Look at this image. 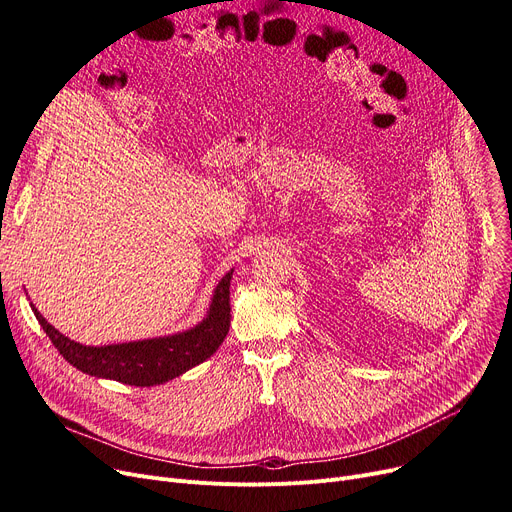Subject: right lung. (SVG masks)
I'll use <instances>...</instances> for the list:
<instances>
[{"label": "right lung", "instance_id": "1", "mask_svg": "<svg viewBox=\"0 0 512 512\" xmlns=\"http://www.w3.org/2000/svg\"><path fill=\"white\" fill-rule=\"evenodd\" d=\"M230 278L232 272H228L215 288L209 313L199 326L168 338L112 346H83L49 326L35 307L33 311L53 346L76 369L95 375V378L116 380L128 386H155L178 378L218 351L230 330Z\"/></svg>", "mask_w": 512, "mask_h": 512}]
</instances>
